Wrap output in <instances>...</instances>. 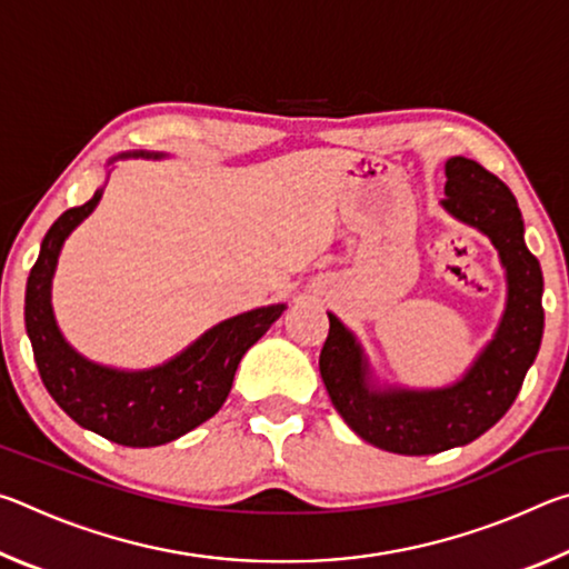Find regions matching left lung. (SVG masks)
Here are the masks:
<instances>
[{
  "instance_id": "8db88e82",
  "label": "left lung",
  "mask_w": 569,
  "mask_h": 569,
  "mask_svg": "<svg viewBox=\"0 0 569 569\" xmlns=\"http://www.w3.org/2000/svg\"><path fill=\"white\" fill-rule=\"evenodd\" d=\"M445 170L447 198L441 206L492 238L507 268V311L492 343L455 387L373 391L361 346L329 313V336L319 359L326 391L343 421L369 445L407 457L465 447L492 429L522 389L545 329L542 268L525 246V223L512 190L469 158H449Z\"/></svg>"
}]
</instances>
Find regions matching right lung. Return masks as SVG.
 <instances>
[{
    "label": "right lung",
    "instance_id": "add662e5",
    "mask_svg": "<svg viewBox=\"0 0 569 569\" xmlns=\"http://www.w3.org/2000/svg\"><path fill=\"white\" fill-rule=\"evenodd\" d=\"M158 158V156H156ZM102 190L54 220L27 278L24 323L50 397L67 417L122 447H158L188 435L223 407L243 353L283 313V303L256 308L213 326L176 359L150 371H114L82 359L57 329L50 286L57 256L72 228L88 218Z\"/></svg>",
    "mask_w": 569,
    "mask_h": 569
}]
</instances>
